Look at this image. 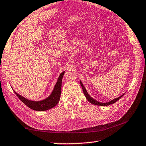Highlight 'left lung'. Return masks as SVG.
Here are the masks:
<instances>
[{"label": "left lung", "instance_id": "8db88e82", "mask_svg": "<svg viewBox=\"0 0 146 146\" xmlns=\"http://www.w3.org/2000/svg\"><path fill=\"white\" fill-rule=\"evenodd\" d=\"M80 85H81V86H82V90H83V92H84V95H85L86 99H87V100H88L90 103L92 104H94V105H96V106H107L112 104H114V103H115V102H117L118 100H119L120 99H121V98H122V97L124 95V94H123V95L121 96L120 97H118V98H115V99H113V100H111V101H109V102H105V103H104V102H100L97 101L96 100H95L94 99H93L92 98H91V97H90V96H89L88 92H87V90H86V88H85V87H84V86H83V84H82V82H81V80H80Z\"/></svg>", "mask_w": 146, "mask_h": 146}]
</instances>
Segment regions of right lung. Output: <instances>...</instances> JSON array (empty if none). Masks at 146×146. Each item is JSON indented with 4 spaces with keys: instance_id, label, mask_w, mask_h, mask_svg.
<instances>
[{
    "instance_id": "obj_1",
    "label": "right lung",
    "mask_w": 146,
    "mask_h": 146,
    "mask_svg": "<svg viewBox=\"0 0 146 146\" xmlns=\"http://www.w3.org/2000/svg\"><path fill=\"white\" fill-rule=\"evenodd\" d=\"M65 71L61 73L58 79L57 82L55 85L54 89L52 91L50 95L47 97V98L44 99L42 100H38V101H35V100H31L24 98L23 96L19 94L16 92L15 90L13 89L14 92L21 101L23 102L24 104L26 105L28 108L31 109H33L34 111H44L50 109L54 108L57 103L59 102L60 97L61 94V86H62V77L64 74Z\"/></svg>"
}]
</instances>
